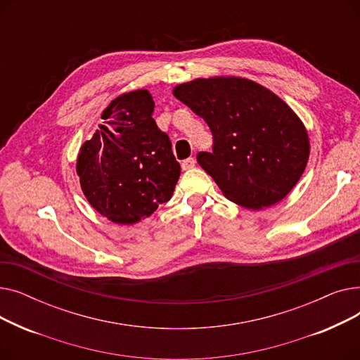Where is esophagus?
Returning <instances> with one entry per match:
<instances>
[{
    "instance_id": "1",
    "label": "esophagus",
    "mask_w": 360,
    "mask_h": 360,
    "mask_svg": "<svg viewBox=\"0 0 360 360\" xmlns=\"http://www.w3.org/2000/svg\"><path fill=\"white\" fill-rule=\"evenodd\" d=\"M195 166V160L193 158H188L182 162V169L184 170H188V169H193Z\"/></svg>"
}]
</instances>
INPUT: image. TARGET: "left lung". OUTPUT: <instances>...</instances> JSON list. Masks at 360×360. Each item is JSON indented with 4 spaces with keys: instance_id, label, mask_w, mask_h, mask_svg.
<instances>
[{
    "instance_id": "obj_1",
    "label": "left lung",
    "mask_w": 360,
    "mask_h": 360,
    "mask_svg": "<svg viewBox=\"0 0 360 360\" xmlns=\"http://www.w3.org/2000/svg\"><path fill=\"white\" fill-rule=\"evenodd\" d=\"M174 96L210 127L213 151L197 162L223 195L251 210L277 204L297 184L309 158L296 113L264 86L240 77L197 79Z\"/></svg>"
}]
</instances>
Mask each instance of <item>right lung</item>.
<instances>
[{
	"mask_svg": "<svg viewBox=\"0 0 360 360\" xmlns=\"http://www.w3.org/2000/svg\"><path fill=\"white\" fill-rule=\"evenodd\" d=\"M147 90L124 93L103 110L91 140L77 158L83 194L110 221L132 224L170 200L181 175L166 132L151 118Z\"/></svg>",
	"mask_w": 360,
	"mask_h": 360,
	"instance_id": "add662e5",
	"label": "right lung"
}]
</instances>
